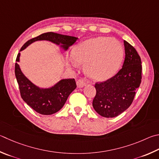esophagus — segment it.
<instances>
[{
	"label": "esophagus",
	"instance_id": "obj_1",
	"mask_svg": "<svg viewBox=\"0 0 159 159\" xmlns=\"http://www.w3.org/2000/svg\"><path fill=\"white\" fill-rule=\"evenodd\" d=\"M86 84H87V81H86L85 79H80L79 80H78L77 82H76L77 87L79 88H83L84 86L86 85Z\"/></svg>",
	"mask_w": 159,
	"mask_h": 159
}]
</instances>
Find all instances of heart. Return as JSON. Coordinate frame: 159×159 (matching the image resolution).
I'll use <instances>...</instances> for the list:
<instances>
[{"label": "heart", "instance_id": "b5f03b06", "mask_svg": "<svg viewBox=\"0 0 159 159\" xmlns=\"http://www.w3.org/2000/svg\"><path fill=\"white\" fill-rule=\"evenodd\" d=\"M123 55V47L118 40L98 37L76 45L72 50V56L67 58V62L75 67L85 64V72L89 78L103 81L116 74Z\"/></svg>", "mask_w": 159, "mask_h": 159}]
</instances>
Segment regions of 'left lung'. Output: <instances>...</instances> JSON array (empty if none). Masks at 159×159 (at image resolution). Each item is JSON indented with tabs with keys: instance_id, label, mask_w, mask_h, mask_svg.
Wrapping results in <instances>:
<instances>
[{
	"instance_id": "8db88e82",
	"label": "left lung",
	"mask_w": 159,
	"mask_h": 159,
	"mask_svg": "<svg viewBox=\"0 0 159 159\" xmlns=\"http://www.w3.org/2000/svg\"><path fill=\"white\" fill-rule=\"evenodd\" d=\"M125 59L122 68L111 79L97 83L96 96L92 106L104 117H115L125 111L132 103L142 79L141 59L134 47L124 41Z\"/></svg>"
}]
</instances>
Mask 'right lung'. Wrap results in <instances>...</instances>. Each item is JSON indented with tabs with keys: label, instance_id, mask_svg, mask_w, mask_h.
<instances>
[{
	"label": "right lung",
	"instance_id": "obj_1",
	"mask_svg": "<svg viewBox=\"0 0 159 159\" xmlns=\"http://www.w3.org/2000/svg\"><path fill=\"white\" fill-rule=\"evenodd\" d=\"M78 37L65 35L53 32L43 33L28 40L21 47L20 51L24 50L32 43L37 41H49L67 51L78 40ZM21 53L17 55L15 64V76L23 100L34 111L42 115H52L61 109L68 97L76 88L74 79L60 80L49 88H40L34 85L23 74L19 64Z\"/></svg>",
	"mask_w": 159,
	"mask_h": 159
}]
</instances>
